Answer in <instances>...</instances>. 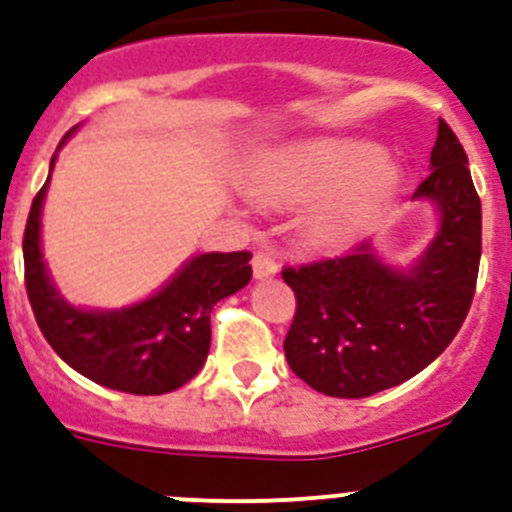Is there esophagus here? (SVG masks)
Masks as SVG:
<instances>
[{
  "label": "esophagus",
  "mask_w": 512,
  "mask_h": 512,
  "mask_svg": "<svg viewBox=\"0 0 512 512\" xmlns=\"http://www.w3.org/2000/svg\"><path fill=\"white\" fill-rule=\"evenodd\" d=\"M253 277L256 279H269L277 274V259H274V253L271 251H256L253 253Z\"/></svg>",
  "instance_id": "obj_1"
}]
</instances>
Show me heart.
I'll return each mask as SVG.
<instances>
[{
    "mask_svg": "<svg viewBox=\"0 0 512 512\" xmlns=\"http://www.w3.org/2000/svg\"><path fill=\"white\" fill-rule=\"evenodd\" d=\"M397 187V166L366 143L295 148L251 176V194L269 205H300L328 194L307 215L318 246H346L364 233Z\"/></svg>",
    "mask_w": 512,
    "mask_h": 512,
    "instance_id": "b5f03b06",
    "label": "heart"
}]
</instances>
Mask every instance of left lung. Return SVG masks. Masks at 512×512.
I'll return each mask as SVG.
<instances>
[{
    "label": "left lung",
    "instance_id": "1",
    "mask_svg": "<svg viewBox=\"0 0 512 512\" xmlns=\"http://www.w3.org/2000/svg\"><path fill=\"white\" fill-rule=\"evenodd\" d=\"M431 169L415 197L436 202L441 230L413 269L382 264L369 243L282 269L297 300L284 356L312 390L346 400L390 390L459 333L477 289L482 202L446 120H438Z\"/></svg>",
    "mask_w": 512,
    "mask_h": 512
}]
</instances>
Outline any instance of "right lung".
<instances>
[{"mask_svg": "<svg viewBox=\"0 0 512 512\" xmlns=\"http://www.w3.org/2000/svg\"><path fill=\"white\" fill-rule=\"evenodd\" d=\"M53 171V161H51ZM43 184L35 194L25 235V289L40 333L71 369L130 395H166L200 372L210 351V312L251 282V253L194 256L158 295L115 312L71 307L45 274L40 253Z\"/></svg>", "mask_w": 512, "mask_h": 512, "instance_id": "obj_1", "label": "right lung"}]
</instances>
